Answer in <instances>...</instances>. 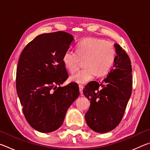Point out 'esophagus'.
Segmentation results:
<instances>
[{
	"mask_svg": "<svg viewBox=\"0 0 150 150\" xmlns=\"http://www.w3.org/2000/svg\"><path fill=\"white\" fill-rule=\"evenodd\" d=\"M79 91H80V93H81V95H82V94H83V85H79Z\"/></svg>",
	"mask_w": 150,
	"mask_h": 150,
	"instance_id": "1",
	"label": "esophagus"
}]
</instances>
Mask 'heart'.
<instances>
[{"label":"heart","instance_id":"b5f03b06","mask_svg":"<svg viewBox=\"0 0 150 150\" xmlns=\"http://www.w3.org/2000/svg\"><path fill=\"white\" fill-rule=\"evenodd\" d=\"M115 47L111 42L88 38L77 45V53L67 50L63 54L62 62L71 73L79 69L81 62L84 69L70 77V80L79 84H85L95 78L108 72L115 58Z\"/></svg>","mask_w":150,"mask_h":150}]
</instances>
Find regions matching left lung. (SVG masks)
I'll use <instances>...</instances> for the list:
<instances>
[{"label":"left lung","instance_id":"left-lung-1","mask_svg":"<svg viewBox=\"0 0 150 150\" xmlns=\"http://www.w3.org/2000/svg\"><path fill=\"white\" fill-rule=\"evenodd\" d=\"M114 45L116 55L110 73L101 83L92 81L83 89L91 102L85 116L86 122L98 133L108 132L118 125L132 93L130 59L120 45Z\"/></svg>","mask_w":150,"mask_h":150}]
</instances>
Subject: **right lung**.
Instances as JSON below:
<instances>
[{"label": "right lung", "mask_w": 150, "mask_h": 150, "mask_svg": "<svg viewBox=\"0 0 150 150\" xmlns=\"http://www.w3.org/2000/svg\"><path fill=\"white\" fill-rule=\"evenodd\" d=\"M72 35L57 32L38 35L20 55L16 69V91L25 118L42 133L57 130L67 109L79 96L77 83L61 87L69 77L62 62L74 41Z\"/></svg>", "instance_id": "add662e5"}]
</instances>
